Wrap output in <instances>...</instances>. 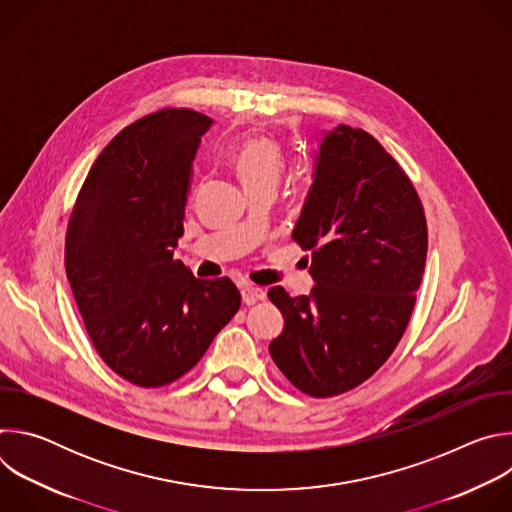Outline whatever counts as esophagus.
I'll return each mask as SVG.
<instances>
[{
    "mask_svg": "<svg viewBox=\"0 0 512 512\" xmlns=\"http://www.w3.org/2000/svg\"><path fill=\"white\" fill-rule=\"evenodd\" d=\"M241 296H243L245 304H255L257 300H265V289L245 281V283L241 285Z\"/></svg>",
    "mask_w": 512,
    "mask_h": 512,
    "instance_id": "34e87169",
    "label": "esophagus"
}]
</instances>
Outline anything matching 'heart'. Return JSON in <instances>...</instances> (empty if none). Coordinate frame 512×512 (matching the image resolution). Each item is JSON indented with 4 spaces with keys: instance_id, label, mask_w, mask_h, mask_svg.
Masks as SVG:
<instances>
[{
    "instance_id": "heart-1",
    "label": "heart",
    "mask_w": 512,
    "mask_h": 512,
    "mask_svg": "<svg viewBox=\"0 0 512 512\" xmlns=\"http://www.w3.org/2000/svg\"><path fill=\"white\" fill-rule=\"evenodd\" d=\"M231 160L247 190L261 184H275L285 166L281 145L265 135L241 141L233 150Z\"/></svg>"
}]
</instances>
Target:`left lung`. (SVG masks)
<instances>
[{"label":"left lung","mask_w":512,"mask_h":512,"mask_svg":"<svg viewBox=\"0 0 512 512\" xmlns=\"http://www.w3.org/2000/svg\"><path fill=\"white\" fill-rule=\"evenodd\" d=\"M312 186L291 231L312 251L310 296L267 291L285 326L269 354L310 397L346 393L375 375L399 344L427 257L421 200L367 131H324Z\"/></svg>","instance_id":"obj_1"}]
</instances>
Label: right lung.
I'll list each match as a JSON object with an SVG mask.
<instances>
[{"label": "right lung", "mask_w": 512, "mask_h": 512, "mask_svg": "<svg viewBox=\"0 0 512 512\" xmlns=\"http://www.w3.org/2000/svg\"><path fill=\"white\" fill-rule=\"evenodd\" d=\"M210 125L198 111L162 109L119 131L68 221L64 265L85 328L107 367L139 387L186 375L241 306L229 277L196 279L174 259Z\"/></svg>", "instance_id": "add662e5"}]
</instances>
